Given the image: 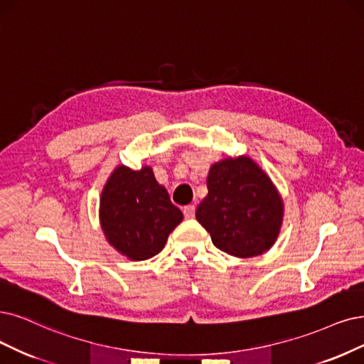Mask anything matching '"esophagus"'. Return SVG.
I'll list each match as a JSON object with an SVG mask.
<instances>
[{
  "mask_svg": "<svg viewBox=\"0 0 364 364\" xmlns=\"http://www.w3.org/2000/svg\"><path fill=\"white\" fill-rule=\"evenodd\" d=\"M183 214L186 219H193L195 218V205H186L183 208Z\"/></svg>",
  "mask_w": 364,
  "mask_h": 364,
  "instance_id": "obj_1",
  "label": "esophagus"
}]
</instances>
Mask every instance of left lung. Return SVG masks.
<instances>
[{"mask_svg": "<svg viewBox=\"0 0 364 364\" xmlns=\"http://www.w3.org/2000/svg\"><path fill=\"white\" fill-rule=\"evenodd\" d=\"M208 195L196 208V220L213 245L238 258L270 249L277 238L284 204L267 173L249 157L225 159L213 165Z\"/></svg>", "mask_w": 364, "mask_h": 364, "instance_id": "left-lung-1", "label": "left lung"}]
</instances>
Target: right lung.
Returning <instances> with one entry per match:
<instances>
[{"mask_svg":"<svg viewBox=\"0 0 364 364\" xmlns=\"http://www.w3.org/2000/svg\"><path fill=\"white\" fill-rule=\"evenodd\" d=\"M181 220V210L171 203L150 166L139 171L118 166L102 192V230L106 240L129 259L153 258Z\"/></svg>","mask_w":364,"mask_h":364,"instance_id":"obj_1","label":"right lung"}]
</instances>
